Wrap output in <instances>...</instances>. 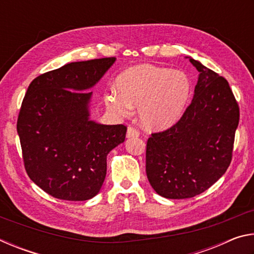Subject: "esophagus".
<instances>
[{
  "mask_svg": "<svg viewBox=\"0 0 254 254\" xmlns=\"http://www.w3.org/2000/svg\"><path fill=\"white\" fill-rule=\"evenodd\" d=\"M139 131L136 130V128L132 127H127V137H137L139 136Z\"/></svg>",
  "mask_w": 254,
  "mask_h": 254,
  "instance_id": "esophagus-1",
  "label": "esophagus"
}]
</instances>
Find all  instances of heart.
<instances>
[{
  "label": "heart",
  "instance_id": "obj_1",
  "mask_svg": "<svg viewBox=\"0 0 254 254\" xmlns=\"http://www.w3.org/2000/svg\"><path fill=\"white\" fill-rule=\"evenodd\" d=\"M119 92L111 91L105 103L120 117L139 105V119L150 130H163L182 117L190 100L192 85L186 72L153 65H137L124 70L117 80Z\"/></svg>",
  "mask_w": 254,
  "mask_h": 254
}]
</instances>
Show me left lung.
<instances>
[{
	"mask_svg": "<svg viewBox=\"0 0 254 254\" xmlns=\"http://www.w3.org/2000/svg\"><path fill=\"white\" fill-rule=\"evenodd\" d=\"M197 70L194 97L179 121L152 133L145 171L158 195L190 198L208 189L229 168L240 110L224 77L187 57Z\"/></svg>",
	"mask_w": 254,
	"mask_h": 254,
	"instance_id": "1",
	"label": "left lung"
}]
</instances>
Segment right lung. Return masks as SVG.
I'll use <instances>...</instances> for the list:
<instances>
[{"instance_id": "obj_1", "label": "right lung", "mask_w": 254, "mask_h": 254, "mask_svg": "<svg viewBox=\"0 0 254 254\" xmlns=\"http://www.w3.org/2000/svg\"><path fill=\"white\" fill-rule=\"evenodd\" d=\"M117 58L70 63L34 78L25 93L16 130L24 168L47 194L87 200L106 176V157L124 142L127 127L89 119L95 86Z\"/></svg>"}]
</instances>
